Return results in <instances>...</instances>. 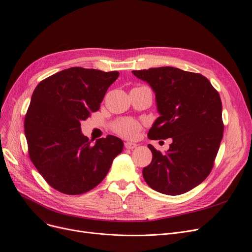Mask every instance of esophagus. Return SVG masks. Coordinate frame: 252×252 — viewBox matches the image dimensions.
I'll list each match as a JSON object with an SVG mask.
<instances>
[{"label":"esophagus","mask_w":252,"mask_h":252,"mask_svg":"<svg viewBox=\"0 0 252 252\" xmlns=\"http://www.w3.org/2000/svg\"><path fill=\"white\" fill-rule=\"evenodd\" d=\"M138 146V145L136 144V143H131V142H126L125 143V147L126 148V149H134V148H136Z\"/></svg>","instance_id":"esophagus-1"}]
</instances>
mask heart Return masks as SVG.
<instances>
[{"label":"heart","instance_id":"heart-1","mask_svg":"<svg viewBox=\"0 0 252 252\" xmlns=\"http://www.w3.org/2000/svg\"><path fill=\"white\" fill-rule=\"evenodd\" d=\"M113 129L119 136L126 139H134L139 134L141 124L131 118H122L115 123Z\"/></svg>","mask_w":252,"mask_h":252}]
</instances>
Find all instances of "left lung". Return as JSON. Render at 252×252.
<instances>
[{
    "label": "left lung",
    "mask_w": 252,
    "mask_h": 252,
    "mask_svg": "<svg viewBox=\"0 0 252 252\" xmlns=\"http://www.w3.org/2000/svg\"><path fill=\"white\" fill-rule=\"evenodd\" d=\"M131 72L155 93L160 116L148 138L173 140L165 153L148 145L152 161L143 168L144 180L162 194L186 193L207 178L220 148L223 124L219 93L202 74L176 67Z\"/></svg>",
    "instance_id": "8db88e82"
}]
</instances>
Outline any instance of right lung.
I'll return each instance as SVG.
<instances>
[{"label": "right lung", "instance_id": "right-lung-1", "mask_svg": "<svg viewBox=\"0 0 252 252\" xmlns=\"http://www.w3.org/2000/svg\"><path fill=\"white\" fill-rule=\"evenodd\" d=\"M118 71L71 67L34 89L24 119L31 160L51 187L67 195L84 194L108 174L124 142L108 135L92 144L81 122L99 110Z\"/></svg>", "mask_w": 252, "mask_h": 252}]
</instances>
